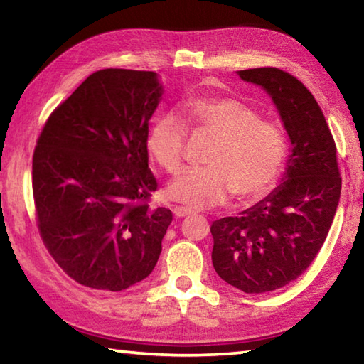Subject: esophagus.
Masks as SVG:
<instances>
[{
    "label": "esophagus",
    "mask_w": 364,
    "mask_h": 364,
    "mask_svg": "<svg viewBox=\"0 0 364 364\" xmlns=\"http://www.w3.org/2000/svg\"><path fill=\"white\" fill-rule=\"evenodd\" d=\"M173 213H175L176 218H183V217H186V215H191V208L173 207Z\"/></svg>",
    "instance_id": "esophagus-1"
}]
</instances>
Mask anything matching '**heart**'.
Returning a JSON list of instances; mask_svg holds the SVG:
<instances>
[{
    "label": "heart",
    "instance_id": "1",
    "mask_svg": "<svg viewBox=\"0 0 364 364\" xmlns=\"http://www.w3.org/2000/svg\"><path fill=\"white\" fill-rule=\"evenodd\" d=\"M194 133L213 136L205 167L181 171L168 184L170 199L189 208L217 207L230 197L257 199L274 186L286 160V136L276 122L234 96H202L184 104ZM188 127L175 112L162 114L147 133V152L160 168L176 173L186 149Z\"/></svg>",
    "mask_w": 364,
    "mask_h": 364
}]
</instances>
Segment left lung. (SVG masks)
Returning <instances> with one entry per match:
<instances>
[{
	"label": "left lung",
	"instance_id": "1",
	"mask_svg": "<svg viewBox=\"0 0 364 364\" xmlns=\"http://www.w3.org/2000/svg\"><path fill=\"white\" fill-rule=\"evenodd\" d=\"M273 101L291 141L281 183L237 217L213 221L212 263L245 294L276 291L299 278L323 247L341 199L337 151L321 107L305 85L274 67L239 70Z\"/></svg>",
	"mask_w": 364,
	"mask_h": 364
}]
</instances>
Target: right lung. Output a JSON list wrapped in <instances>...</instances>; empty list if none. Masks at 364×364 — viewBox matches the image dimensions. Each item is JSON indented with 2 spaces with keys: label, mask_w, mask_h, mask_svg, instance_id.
I'll use <instances>...</instances> for the list:
<instances>
[{
  "label": "right lung",
  "mask_w": 364,
  "mask_h": 364,
  "mask_svg": "<svg viewBox=\"0 0 364 364\" xmlns=\"http://www.w3.org/2000/svg\"><path fill=\"white\" fill-rule=\"evenodd\" d=\"M164 95L156 72L91 73L49 115L32 164L43 242L72 279L119 292L152 273L170 226L151 208L149 120Z\"/></svg>",
  "instance_id": "add662e5"
}]
</instances>
